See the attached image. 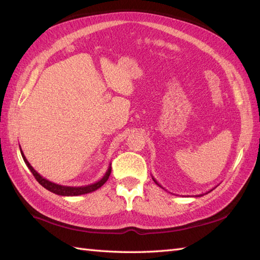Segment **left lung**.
Listing matches in <instances>:
<instances>
[{
  "label": "left lung",
  "mask_w": 260,
  "mask_h": 260,
  "mask_svg": "<svg viewBox=\"0 0 260 260\" xmlns=\"http://www.w3.org/2000/svg\"><path fill=\"white\" fill-rule=\"evenodd\" d=\"M152 179H153V181H154V182H155V183H156V184H157L158 186H161V187H162V189H164V187H163V186H162L161 184H159V183H158V182H157V181H156L155 179H154V178H152ZM215 187H217V186H215ZM215 187H213V189H212V190H214V189H215ZM212 190H210V191H208L207 193H209V192H211ZM207 193H206V194H207ZM201 196H203V194H199V196H194V197H201Z\"/></svg>",
  "instance_id": "8db88e82"
}]
</instances>
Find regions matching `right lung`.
<instances>
[{
    "label": "right lung",
    "instance_id": "right-lung-1",
    "mask_svg": "<svg viewBox=\"0 0 260 260\" xmlns=\"http://www.w3.org/2000/svg\"><path fill=\"white\" fill-rule=\"evenodd\" d=\"M20 151H21L22 157H23V161L26 164V167L29 168V170L31 171V173L37 179V181L39 182V183H40L43 187H46L47 190H49L50 192L54 193V194H58V196L76 197V196L86 194V193H90V192L96 191L97 189H99V187L103 186L105 184V182H106L108 180V178H109L110 172H112V167H110V165H112V164H109V168L106 171V173H105V175L103 176L101 180L95 182V183L89 184V185H84V186H66V185H60V184H57V183H53V182L45 179L42 175L39 174L37 171L31 167V164L27 162V159L25 158L23 152H22V150H21V147H20Z\"/></svg>",
    "mask_w": 260,
    "mask_h": 260
}]
</instances>
